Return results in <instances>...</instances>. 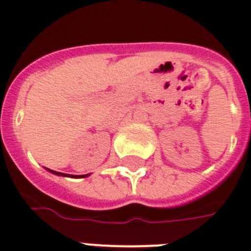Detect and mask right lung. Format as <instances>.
I'll use <instances>...</instances> for the list:
<instances>
[{"mask_svg": "<svg viewBox=\"0 0 251 251\" xmlns=\"http://www.w3.org/2000/svg\"><path fill=\"white\" fill-rule=\"evenodd\" d=\"M56 174H59V175H60V172H56Z\"/></svg>", "mask_w": 251, "mask_h": 251, "instance_id": "add662e5", "label": "right lung"}]
</instances>
